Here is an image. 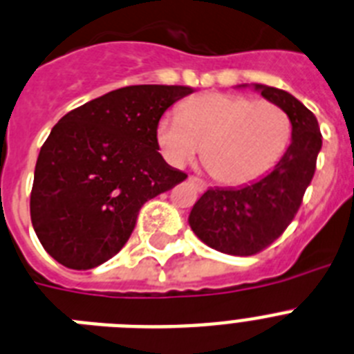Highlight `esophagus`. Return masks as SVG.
Segmentation results:
<instances>
[{
	"label": "esophagus",
	"instance_id": "obj_1",
	"mask_svg": "<svg viewBox=\"0 0 354 354\" xmlns=\"http://www.w3.org/2000/svg\"><path fill=\"white\" fill-rule=\"evenodd\" d=\"M188 183H192L195 188L198 189V192H202V189H206V184L202 183L201 179H197V177H193V175H189L188 177Z\"/></svg>",
	"mask_w": 354,
	"mask_h": 354
}]
</instances>
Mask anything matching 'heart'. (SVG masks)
Segmentation results:
<instances>
[{
	"label": "heart",
	"instance_id": "obj_1",
	"mask_svg": "<svg viewBox=\"0 0 354 354\" xmlns=\"http://www.w3.org/2000/svg\"><path fill=\"white\" fill-rule=\"evenodd\" d=\"M292 125L286 113L267 100L225 93L193 96L177 116L156 129L157 145L174 166L192 162L204 147V165L214 180L241 186L263 177L286 152Z\"/></svg>",
	"mask_w": 354,
	"mask_h": 354
}]
</instances>
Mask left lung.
I'll use <instances>...</instances> for the list:
<instances>
[{
	"label": "left lung",
	"mask_w": 354,
	"mask_h": 354,
	"mask_svg": "<svg viewBox=\"0 0 354 354\" xmlns=\"http://www.w3.org/2000/svg\"><path fill=\"white\" fill-rule=\"evenodd\" d=\"M250 87L285 111L292 141L268 174L240 188H209L188 218L192 231L207 247L232 256L256 254L283 234L312 183L322 147L315 114L295 96L263 84Z\"/></svg>",
	"instance_id": "obj_1"
}]
</instances>
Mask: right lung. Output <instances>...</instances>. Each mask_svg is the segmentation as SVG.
<instances>
[{
  "label": "right lung",
  "mask_w": 354,
  "mask_h": 354,
  "mask_svg": "<svg viewBox=\"0 0 354 354\" xmlns=\"http://www.w3.org/2000/svg\"><path fill=\"white\" fill-rule=\"evenodd\" d=\"M188 86H129L60 118L33 174L30 216L48 254L89 270L118 254L141 206L188 175L162 159L157 123Z\"/></svg>",
  "instance_id": "add662e5"
}]
</instances>
